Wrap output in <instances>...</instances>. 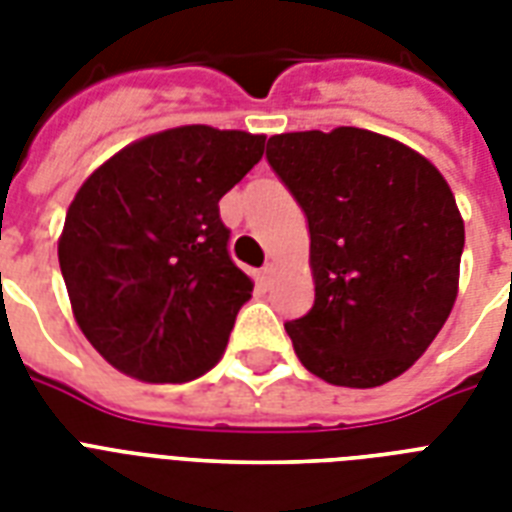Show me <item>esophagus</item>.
<instances>
[{"mask_svg":"<svg viewBox=\"0 0 512 512\" xmlns=\"http://www.w3.org/2000/svg\"><path fill=\"white\" fill-rule=\"evenodd\" d=\"M273 276H276V268H273V263H268L260 268V284H263V287H271Z\"/></svg>","mask_w":512,"mask_h":512,"instance_id":"obj_1","label":"esophagus"}]
</instances>
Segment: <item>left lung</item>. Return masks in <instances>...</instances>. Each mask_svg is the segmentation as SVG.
I'll return each mask as SVG.
<instances>
[{
  "instance_id": "obj_1",
  "label": "left lung",
  "mask_w": 512,
  "mask_h": 512,
  "mask_svg": "<svg viewBox=\"0 0 512 512\" xmlns=\"http://www.w3.org/2000/svg\"><path fill=\"white\" fill-rule=\"evenodd\" d=\"M265 159L311 233L313 308L287 321L308 372L374 388L406 372L452 313L465 225L441 172L377 132H287Z\"/></svg>"
}]
</instances>
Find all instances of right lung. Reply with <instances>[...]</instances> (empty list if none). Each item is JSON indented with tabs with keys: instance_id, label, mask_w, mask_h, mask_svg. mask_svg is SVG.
<instances>
[{
	"instance_id": "1",
	"label": "right lung",
	"mask_w": 512,
	"mask_h": 512,
	"mask_svg": "<svg viewBox=\"0 0 512 512\" xmlns=\"http://www.w3.org/2000/svg\"><path fill=\"white\" fill-rule=\"evenodd\" d=\"M265 138L204 124L122 148L71 201L58 244L76 324L119 372L188 382L223 356L252 281L228 255L217 201Z\"/></svg>"
}]
</instances>
